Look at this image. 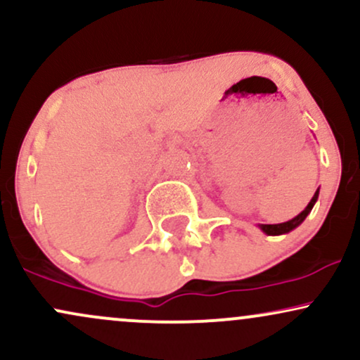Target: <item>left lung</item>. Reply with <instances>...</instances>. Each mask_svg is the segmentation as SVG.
Masks as SVG:
<instances>
[{
	"label": "left lung",
	"instance_id": "1",
	"mask_svg": "<svg viewBox=\"0 0 360 360\" xmlns=\"http://www.w3.org/2000/svg\"><path fill=\"white\" fill-rule=\"evenodd\" d=\"M318 194H320V188H318L316 191H315V194H313L311 201H309L307 208H304L300 214H296V217L292 218V220L284 221V223H278V225H262V223H260L259 229L262 230V232L266 233V235H284V233H289V232H291V230H295L296 226H300L301 223L304 221V218L308 217L309 212H311V210H313V206H315V203H316Z\"/></svg>",
	"mask_w": 360,
	"mask_h": 360
}]
</instances>
